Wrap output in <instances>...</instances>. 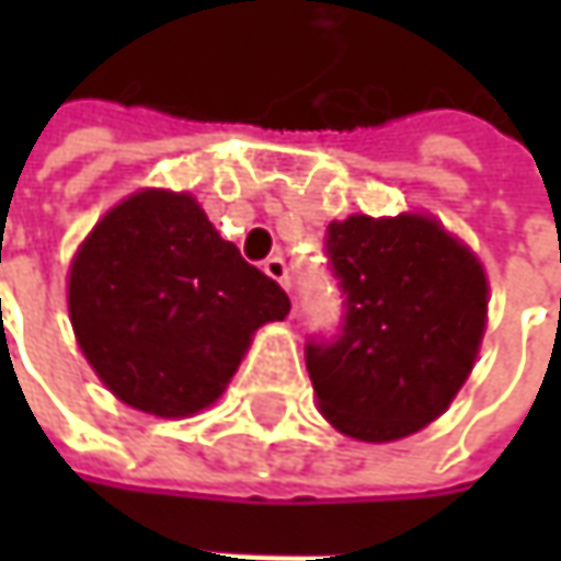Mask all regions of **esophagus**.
I'll return each mask as SVG.
<instances>
[{"mask_svg": "<svg viewBox=\"0 0 561 561\" xmlns=\"http://www.w3.org/2000/svg\"><path fill=\"white\" fill-rule=\"evenodd\" d=\"M262 271L268 274L271 280H277L284 290H290V271H287V262H284V259H277V255H274V259H268V262H265V268Z\"/></svg>", "mask_w": 561, "mask_h": 561, "instance_id": "esophagus-1", "label": "esophagus"}]
</instances>
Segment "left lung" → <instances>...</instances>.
Returning <instances> with one entry per match:
<instances>
[{"instance_id":"8db88e82","label":"left lung","mask_w":561,"mask_h":561,"mask_svg":"<svg viewBox=\"0 0 561 561\" xmlns=\"http://www.w3.org/2000/svg\"><path fill=\"white\" fill-rule=\"evenodd\" d=\"M328 252L346 324L331 346H306L318 409L353 440L419 434L478 362L490 302L484 265L427 211L331 221Z\"/></svg>"}]
</instances>
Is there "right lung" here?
<instances>
[{
	"label": "right lung",
	"mask_w": 561,
	"mask_h": 561,
	"mask_svg": "<svg viewBox=\"0 0 561 561\" xmlns=\"http://www.w3.org/2000/svg\"><path fill=\"white\" fill-rule=\"evenodd\" d=\"M290 299L243 262L193 193L142 186L112 205L68 268V318L105 390L156 419L215 405L252 336Z\"/></svg>",
	"instance_id": "obj_1"
}]
</instances>
